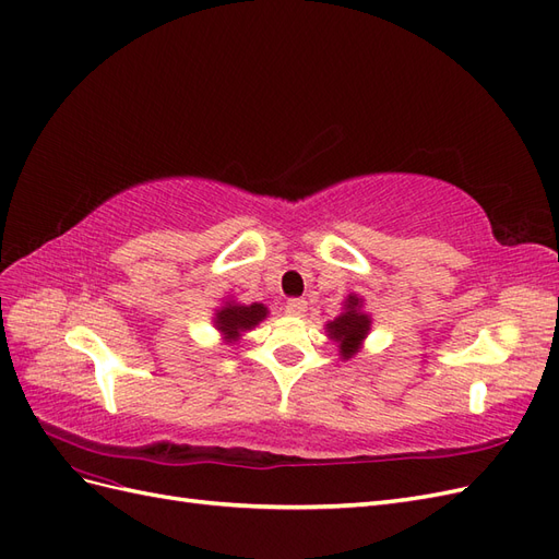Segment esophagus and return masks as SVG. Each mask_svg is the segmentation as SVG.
Returning a JSON list of instances; mask_svg holds the SVG:
<instances>
[{
	"mask_svg": "<svg viewBox=\"0 0 559 559\" xmlns=\"http://www.w3.org/2000/svg\"><path fill=\"white\" fill-rule=\"evenodd\" d=\"M306 310H308V302L302 298H292V300L284 302V312L292 314V317H302V314H306Z\"/></svg>",
	"mask_w": 559,
	"mask_h": 559,
	"instance_id": "obj_1",
	"label": "esophagus"
}]
</instances>
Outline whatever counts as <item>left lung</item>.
<instances>
[{
    "mask_svg": "<svg viewBox=\"0 0 559 559\" xmlns=\"http://www.w3.org/2000/svg\"><path fill=\"white\" fill-rule=\"evenodd\" d=\"M361 306L364 300L357 294H349L345 300V310L331 324H326L329 337L341 347L343 359H352L361 349L364 337L370 331V317L361 310Z\"/></svg>",
    "mask_w": 559,
    "mask_h": 559,
    "instance_id": "8db88e82",
    "label": "left lung"
}]
</instances>
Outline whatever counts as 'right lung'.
I'll list each match as a JSON object with an SVG mask.
<instances>
[{
  "instance_id": "right-lung-1",
  "label": "right lung",
  "mask_w": 559,
  "mask_h": 559,
  "mask_svg": "<svg viewBox=\"0 0 559 559\" xmlns=\"http://www.w3.org/2000/svg\"><path fill=\"white\" fill-rule=\"evenodd\" d=\"M265 314H267V308L263 306V302L240 306V302L228 300L222 310H216L214 326L222 331L226 343H233V341H240V335L245 331H251L259 324V321H263Z\"/></svg>"
}]
</instances>
